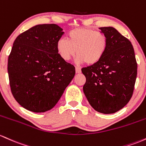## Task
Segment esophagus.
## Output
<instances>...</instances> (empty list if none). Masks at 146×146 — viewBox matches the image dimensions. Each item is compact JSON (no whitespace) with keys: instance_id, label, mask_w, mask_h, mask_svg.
Wrapping results in <instances>:
<instances>
[{"instance_id":"esophagus-1","label":"esophagus","mask_w":146,"mask_h":146,"mask_svg":"<svg viewBox=\"0 0 146 146\" xmlns=\"http://www.w3.org/2000/svg\"><path fill=\"white\" fill-rule=\"evenodd\" d=\"M81 72V68H77V67H76V74H80Z\"/></svg>"}]
</instances>
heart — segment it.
<instances>
[{"label":"heart","mask_w":146,"mask_h":146,"mask_svg":"<svg viewBox=\"0 0 146 146\" xmlns=\"http://www.w3.org/2000/svg\"><path fill=\"white\" fill-rule=\"evenodd\" d=\"M68 40L60 38L56 42L58 54L69 60L76 54L78 64L95 65L102 59L108 47V39L104 33L87 28L72 29L67 35ZM77 51H76V50Z\"/></svg>","instance_id":"1"}]
</instances>
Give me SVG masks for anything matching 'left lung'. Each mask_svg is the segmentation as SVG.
Masks as SVG:
<instances>
[{
	"mask_svg": "<svg viewBox=\"0 0 146 146\" xmlns=\"http://www.w3.org/2000/svg\"><path fill=\"white\" fill-rule=\"evenodd\" d=\"M99 29L107 37V50L99 63L81 69L86 78L83 89L95 110L112 114L122 109L132 97L137 64L128 39L113 27Z\"/></svg>",
	"mask_w": 146,
	"mask_h": 146,
	"instance_id": "1",
	"label": "left lung"
}]
</instances>
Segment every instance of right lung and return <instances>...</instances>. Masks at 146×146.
<instances>
[{
  "instance_id": "1",
  "label": "right lung",
  "mask_w": 146,
  "mask_h": 146,
  "mask_svg": "<svg viewBox=\"0 0 146 146\" xmlns=\"http://www.w3.org/2000/svg\"><path fill=\"white\" fill-rule=\"evenodd\" d=\"M63 34L56 24L37 25L14 40L8 58L9 84L14 99L27 110L53 108L74 76V66L56 50Z\"/></svg>"
}]
</instances>
